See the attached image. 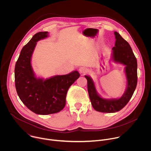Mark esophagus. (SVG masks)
I'll return each instance as SVG.
<instances>
[{
  "label": "esophagus",
  "instance_id": "esophagus-1",
  "mask_svg": "<svg viewBox=\"0 0 151 151\" xmlns=\"http://www.w3.org/2000/svg\"><path fill=\"white\" fill-rule=\"evenodd\" d=\"M79 72H80L81 73L84 74V73H87V72H88V69H87V68H86L85 67L82 66V67H81V68L79 69Z\"/></svg>",
  "mask_w": 151,
  "mask_h": 151
}]
</instances>
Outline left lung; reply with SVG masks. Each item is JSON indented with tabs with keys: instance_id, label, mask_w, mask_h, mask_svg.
<instances>
[{
	"instance_id": "8db88e82",
	"label": "left lung",
	"mask_w": 151,
	"mask_h": 151,
	"mask_svg": "<svg viewBox=\"0 0 151 151\" xmlns=\"http://www.w3.org/2000/svg\"><path fill=\"white\" fill-rule=\"evenodd\" d=\"M114 34L116 41L115 47L112 48V59L115 62L125 66L127 86L124 94L119 99H103L98 94L91 78L85 76L87 79L88 92L93 108L103 113H114L121 110L131 99L137 82V63L132 49L118 32H115Z\"/></svg>"
}]
</instances>
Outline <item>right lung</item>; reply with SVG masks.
<instances>
[{"label": "right lung", "instance_id": "add662e5", "mask_svg": "<svg viewBox=\"0 0 151 151\" xmlns=\"http://www.w3.org/2000/svg\"><path fill=\"white\" fill-rule=\"evenodd\" d=\"M48 36V32L36 33L21 50L15 67V88L20 100L33 112L44 115L57 113L64 108L67 92L80 76L76 70L46 79L35 76L32 55L36 42Z\"/></svg>", "mask_w": 151, "mask_h": 151}]
</instances>
